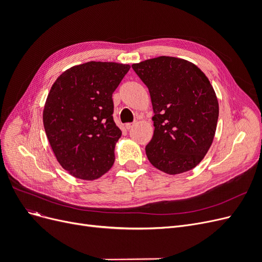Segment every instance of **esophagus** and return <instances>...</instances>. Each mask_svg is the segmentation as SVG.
<instances>
[{"instance_id": "obj_1", "label": "esophagus", "mask_w": 262, "mask_h": 262, "mask_svg": "<svg viewBox=\"0 0 262 262\" xmlns=\"http://www.w3.org/2000/svg\"><path fill=\"white\" fill-rule=\"evenodd\" d=\"M134 125H136V122H133V123H126V124H125V129H126V130H130V129L133 128Z\"/></svg>"}]
</instances>
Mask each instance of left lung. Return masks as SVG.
Instances as JSON below:
<instances>
[{"label": "left lung", "mask_w": 262, "mask_h": 262, "mask_svg": "<svg viewBox=\"0 0 262 262\" xmlns=\"http://www.w3.org/2000/svg\"><path fill=\"white\" fill-rule=\"evenodd\" d=\"M148 89L154 134L145 146L148 161L169 175L194 168L212 144L219 119L215 92L193 63L158 57L132 64Z\"/></svg>", "instance_id": "1"}]
</instances>
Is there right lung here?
Listing matches in <instances>:
<instances>
[{
  "label": "right lung",
  "instance_id": "right-lung-1",
  "mask_svg": "<svg viewBox=\"0 0 262 262\" xmlns=\"http://www.w3.org/2000/svg\"><path fill=\"white\" fill-rule=\"evenodd\" d=\"M129 70V64L91 61L53 83L43 126L58 162L72 176L94 180L114 165L121 130L114 121L113 94Z\"/></svg>",
  "mask_w": 262,
  "mask_h": 262
}]
</instances>
